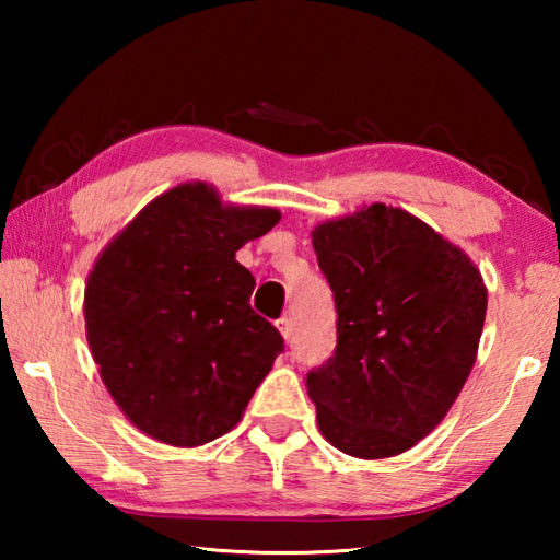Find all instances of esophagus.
<instances>
[{
	"mask_svg": "<svg viewBox=\"0 0 560 560\" xmlns=\"http://www.w3.org/2000/svg\"><path fill=\"white\" fill-rule=\"evenodd\" d=\"M277 326H279V330H281L283 340H287V343H291V340H293V324H291V318H287V316L279 318Z\"/></svg>",
	"mask_w": 560,
	"mask_h": 560,
	"instance_id": "esophagus-1",
	"label": "esophagus"
}]
</instances>
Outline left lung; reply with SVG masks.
<instances>
[{
  "label": "left lung",
  "mask_w": 560,
  "mask_h": 560,
  "mask_svg": "<svg viewBox=\"0 0 560 560\" xmlns=\"http://www.w3.org/2000/svg\"><path fill=\"white\" fill-rule=\"evenodd\" d=\"M338 343L306 375L318 430L360 459L395 457L438 428L467 383L487 287L459 246L375 202L311 232Z\"/></svg>",
  "instance_id": "1"
}]
</instances>
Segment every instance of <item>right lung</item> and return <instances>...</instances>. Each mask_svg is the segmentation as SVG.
I'll return each instance as SVG.
<instances>
[{"instance_id": "add662e5", "label": "right lung", "mask_w": 560, "mask_h": 560, "mask_svg": "<svg viewBox=\"0 0 560 560\" xmlns=\"http://www.w3.org/2000/svg\"><path fill=\"white\" fill-rule=\"evenodd\" d=\"M279 220L187 183L103 249L83 296L86 338L110 397L148 438L200 447L242 420L283 338L252 308L257 281L234 254Z\"/></svg>"}]
</instances>
